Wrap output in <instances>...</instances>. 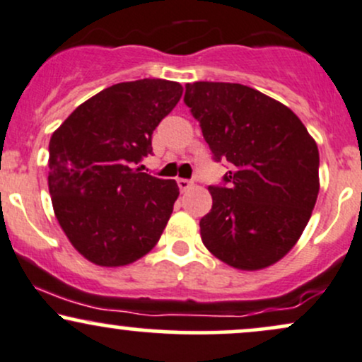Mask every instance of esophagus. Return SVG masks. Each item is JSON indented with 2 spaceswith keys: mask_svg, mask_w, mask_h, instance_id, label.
<instances>
[{
  "mask_svg": "<svg viewBox=\"0 0 362 362\" xmlns=\"http://www.w3.org/2000/svg\"><path fill=\"white\" fill-rule=\"evenodd\" d=\"M177 184H178V187H180V190L182 192H185V190H189L190 187H192L194 184L190 180H187V178H178L177 180Z\"/></svg>",
  "mask_w": 362,
  "mask_h": 362,
  "instance_id": "34e87169",
  "label": "esophagus"
}]
</instances>
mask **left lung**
<instances>
[{
	"label": "left lung",
	"instance_id": "1",
	"mask_svg": "<svg viewBox=\"0 0 362 362\" xmlns=\"http://www.w3.org/2000/svg\"><path fill=\"white\" fill-rule=\"evenodd\" d=\"M214 160H226L228 187H209L202 243L238 271H260L288 255L308 224L320 190L318 146L284 103L240 83L185 85Z\"/></svg>",
	"mask_w": 362,
	"mask_h": 362
}]
</instances>
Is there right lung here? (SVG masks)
<instances>
[{
    "mask_svg": "<svg viewBox=\"0 0 362 362\" xmlns=\"http://www.w3.org/2000/svg\"><path fill=\"white\" fill-rule=\"evenodd\" d=\"M180 83L144 78L112 85L73 110L49 143V192L59 226L100 267L139 260L158 243L175 180L141 172L151 136L180 100Z\"/></svg>",
    "mask_w": 362,
    "mask_h": 362,
    "instance_id": "1",
    "label": "right lung"
}]
</instances>
